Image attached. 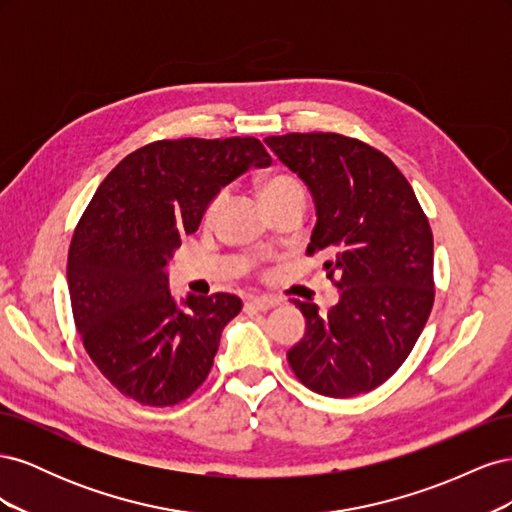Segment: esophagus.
Instances as JSON below:
<instances>
[{"label":"esophagus","instance_id":"34e87169","mask_svg":"<svg viewBox=\"0 0 512 512\" xmlns=\"http://www.w3.org/2000/svg\"><path fill=\"white\" fill-rule=\"evenodd\" d=\"M247 303H250L254 309H258V312H267V309L280 305V299L273 297V294H258V297L247 299Z\"/></svg>","mask_w":512,"mask_h":512}]
</instances>
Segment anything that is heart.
<instances>
[{
    "label": "heart",
    "instance_id": "b5f03b06",
    "mask_svg": "<svg viewBox=\"0 0 512 512\" xmlns=\"http://www.w3.org/2000/svg\"><path fill=\"white\" fill-rule=\"evenodd\" d=\"M297 192H303V185L292 175H286V173H275L267 179H262V183H260V194H262V198L267 200V205L275 203V200H280L288 194H297ZM224 200H226L224 192H218L209 200V205L205 209V220L207 222L218 218V213L224 207Z\"/></svg>",
    "mask_w": 512,
    "mask_h": 512
}]
</instances>
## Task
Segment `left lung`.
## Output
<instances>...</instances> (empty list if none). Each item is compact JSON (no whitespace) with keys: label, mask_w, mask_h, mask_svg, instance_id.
<instances>
[{"label":"left lung","mask_w":512,"mask_h":512,"mask_svg":"<svg viewBox=\"0 0 512 512\" xmlns=\"http://www.w3.org/2000/svg\"><path fill=\"white\" fill-rule=\"evenodd\" d=\"M265 143L312 190L318 222L307 256L322 254L339 303L307 320L288 363L327 397L374 391L408 359L431 314L433 235L401 170L376 147L335 132H292Z\"/></svg>","instance_id":"obj_1"}]
</instances>
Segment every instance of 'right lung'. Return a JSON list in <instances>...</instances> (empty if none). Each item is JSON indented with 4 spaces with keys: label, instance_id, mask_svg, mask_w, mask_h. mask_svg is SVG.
Here are the masks:
<instances>
[{
    "label": "right lung",
    "instance_id": "obj_1",
    "mask_svg": "<svg viewBox=\"0 0 512 512\" xmlns=\"http://www.w3.org/2000/svg\"><path fill=\"white\" fill-rule=\"evenodd\" d=\"M271 156L254 136L164 138L123 158L91 198L68 252L74 324L100 374L138 404L188 399L213 367L235 294L170 297L166 265L209 200Z\"/></svg>",
    "mask_w": 512,
    "mask_h": 512
}]
</instances>
